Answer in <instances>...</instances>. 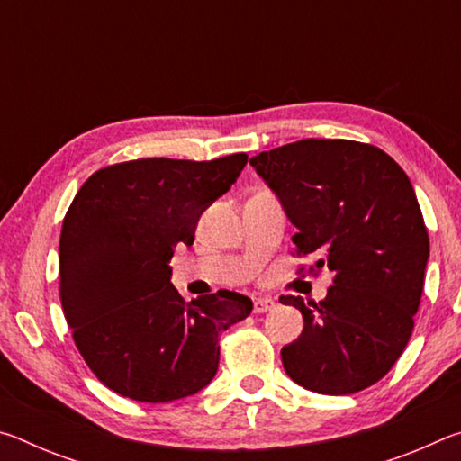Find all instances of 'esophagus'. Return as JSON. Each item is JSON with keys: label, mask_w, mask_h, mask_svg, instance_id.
I'll return each mask as SVG.
<instances>
[{"label": "esophagus", "mask_w": 461, "mask_h": 461, "mask_svg": "<svg viewBox=\"0 0 461 461\" xmlns=\"http://www.w3.org/2000/svg\"><path fill=\"white\" fill-rule=\"evenodd\" d=\"M276 307V303L270 299V296H260V299L254 301V313H268Z\"/></svg>", "instance_id": "obj_1"}]
</instances>
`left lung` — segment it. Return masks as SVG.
I'll use <instances>...</instances> for the list:
<instances>
[{"instance_id":"obj_1","label":"left lung","mask_w":461,"mask_h":461,"mask_svg":"<svg viewBox=\"0 0 461 461\" xmlns=\"http://www.w3.org/2000/svg\"><path fill=\"white\" fill-rule=\"evenodd\" d=\"M249 165L299 230L293 254L321 256L309 270L333 272L323 301L280 296L305 321L280 352L286 374L333 396L376 384L407 348L423 294L429 233L409 176L354 140H299Z\"/></svg>"}]
</instances>
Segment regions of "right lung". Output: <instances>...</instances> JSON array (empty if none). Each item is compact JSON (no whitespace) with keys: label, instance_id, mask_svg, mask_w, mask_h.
Masks as SVG:
<instances>
[{"label":"right lung","instance_id":"1","mask_svg":"<svg viewBox=\"0 0 461 461\" xmlns=\"http://www.w3.org/2000/svg\"><path fill=\"white\" fill-rule=\"evenodd\" d=\"M246 162L244 152L138 158L99 168L75 194L60 230V305L85 364L113 393L140 402L199 393L220 366V333L252 313L231 291L186 303L168 267Z\"/></svg>","mask_w":461,"mask_h":461}]
</instances>
